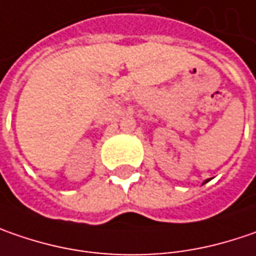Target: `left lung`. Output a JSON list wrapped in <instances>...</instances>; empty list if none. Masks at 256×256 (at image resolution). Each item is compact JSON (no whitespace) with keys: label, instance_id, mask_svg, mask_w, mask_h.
I'll list each match as a JSON object with an SVG mask.
<instances>
[{"label":"left lung","instance_id":"obj_1","mask_svg":"<svg viewBox=\"0 0 256 256\" xmlns=\"http://www.w3.org/2000/svg\"><path fill=\"white\" fill-rule=\"evenodd\" d=\"M205 184H206V182H205Z\"/></svg>","mask_w":256,"mask_h":256}]
</instances>
